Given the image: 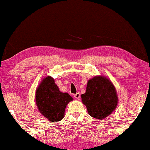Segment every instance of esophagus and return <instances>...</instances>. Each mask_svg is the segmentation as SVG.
I'll list each match as a JSON object with an SVG mask.
<instances>
[{
	"label": "esophagus",
	"instance_id": "esophagus-1",
	"mask_svg": "<svg viewBox=\"0 0 150 150\" xmlns=\"http://www.w3.org/2000/svg\"><path fill=\"white\" fill-rule=\"evenodd\" d=\"M74 97H75V98H76V99H79V98H80V93H75V94L74 95Z\"/></svg>",
	"mask_w": 150,
	"mask_h": 150
}]
</instances>
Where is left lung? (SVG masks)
Returning <instances> with one entry per match:
<instances>
[{
  "label": "left lung",
  "mask_w": 150,
  "mask_h": 150,
  "mask_svg": "<svg viewBox=\"0 0 150 150\" xmlns=\"http://www.w3.org/2000/svg\"><path fill=\"white\" fill-rule=\"evenodd\" d=\"M81 98L89 115L99 120L111 115L117 108L118 101L115 86L108 78L102 75L88 80L86 93Z\"/></svg>",
  "instance_id": "obj_1"
}]
</instances>
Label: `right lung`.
<instances>
[{
  "mask_svg": "<svg viewBox=\"0 0 150 150\" xmlns=\"http://www.w3.org/2000/svg\"><path fill=\"white\" fill-rule=\"evenodd\" d=\"M35 100L40 112L50 122H57L64 118L67 105L73 98L60 91L54 79L48 75L38 86Z\"/></svg>",
  "mask_w": 150,
  "mask_h": 150,
  "instance_id": "obj_1",
  "label": "right lung"
}]
</instances>
